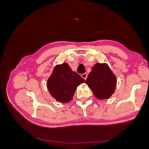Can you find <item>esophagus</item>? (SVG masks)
I'll use <instances>...</instances> for the list:
<instances>
[{"mask_svg":"<svg viewBox=\"0 0 149 149\" xmlns=\"http://www.w3.org/2000/svg\"><path fill=\"white\" fill-rule=\"evenodd\" d=\"M87 76H88V74H87L86 73H83V74H81V77H82L83 78H84L85 80L86 79Z\"/></svg>","mask_w":149,"mask_h":149,"instance_id":"1","label":"esophagus"}]
</instances>
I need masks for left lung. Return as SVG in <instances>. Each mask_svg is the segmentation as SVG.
<instances>
[{
    "instance_id": "1",
    "label": "left lung",
    "mask_w": 149,
    "mask_h": 149,
    "mask_svg": "<svg viewBox=\"0 0 149 149\" xmlns=\"http://www.w3.org/2000/svg\"><path fill=\"white\" fill-rule=\"evenodd\" d=\"M116 77L106 63H96L86 81L94 95L99 100L109 99L114 93Z\"/></svg>"
}]
</instances>
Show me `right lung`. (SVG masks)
I'll return each instance as SVG.
<instances>
[{
	"label": "right lung",
	"instance_id": "right-lung-1",
	"mask_svg": "<svg viewBox=\"0 0 149 149\" xmlns=\"http://www.w3.org/2000/svg\"><path fill=\"white\" fill-rule=\"evenodd\" d=\"M85 80L73 71L68 63L56 65L47 81V88L51 96L61 103H67L73 99L79 85Z\"/></svg>",
	"mask_w": 149,
	"mask_h": 149
}]
</instances>
